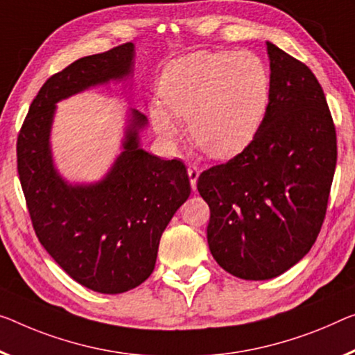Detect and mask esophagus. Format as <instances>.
<instances>
[{"mask_svg": "<svg viewBox=\"0 0 355 355\" xmlns=\"http://www.w3.org/2000/svg\"><path fill=\"white\" fill-rule=\"evenodd\" d=\"M187 173H189V179H190V185H192V189H196V181H198V176H200V170L198 166L193 165V163H189L187 166Z\"/></svg>", "mask_w": 355, "mask_h": 355, "instance_id": "1", "label": "esophagus"}]
</instances>
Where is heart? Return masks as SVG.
Listing matches in <instances>:
<instances>
[{
    "mask_svg": "<svg viewBox=\"0 0 355 355\" xmlns=\"http://www.w3.org/2000/svg\"><path fill=\"white\" fill-rule=\"evenodd\" d=\"M149 117L166 143L187 121L193 143L214 159H232L252 143L270 100L265 63L250 52L198 51L179 57L163 71Z\"/></svg>",
    "mask_w": 355,
    "mask_h": 355,
    "instance_id": "1",
    "label": "heart"
}]
</instances>
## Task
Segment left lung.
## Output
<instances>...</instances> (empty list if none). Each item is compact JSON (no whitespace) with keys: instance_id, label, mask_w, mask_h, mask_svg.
Segmentation results:
<instances>
[{"instance_id":"8db88e82","label":"left lung","mask_w":355,"mask_h":355,"mask_svg":"<svg viewBox=\"0 0 355 355\" xmlns=\"http://www.w3.org/2000/svg\"><path fill=\"white\" fill-rule=\"evenodd\" d=\"M270 100L241 154L200 174L212 257L230 275L265 281L309 252L336 166V133L311 69L266 41Z\"/></svg>"}]
</instances>
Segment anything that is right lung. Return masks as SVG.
<instances>
[{"mask_svg": "<svg viewBox=\"0 0 355 355\" xmlns=\"http://www.w3.org/2000/svg\"><path fill=\"white\" fill-rule=\"evenodd\" d=\"M135 44L76 60L33 100L17 139V170L36 236L51 257L90 291L123 293L152 275L162 233L190 195L185 165L141 147L147 117L127 109L122 152L95 182H69L51 144L57 103L133 78Z\"/></svg>", "mask_w": 355, "mask_h": 355, "instance_id": "obj_1", "label": "right lung"}]
</instances>
